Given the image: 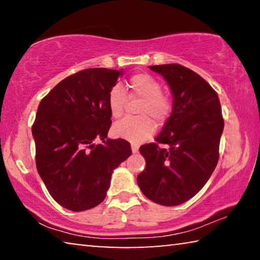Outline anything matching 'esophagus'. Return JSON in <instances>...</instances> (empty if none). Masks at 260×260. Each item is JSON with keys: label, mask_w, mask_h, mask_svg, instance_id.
I'll use <instances>...</instances> for the list:
<instances>
[{"label": "esophagus", "mask_w": 260, "mask_h": 260, "mask_svg": "<svg viewBox=\"0 0 260 260\" xmlns=\"http://www.w3.org/2000/svg\"><path fill=\"white\" fill-rule=\"evenodd\" d=\"M138 151H139V146H138V144L132 143V152H133V153H136Z\"/></svg>", "instance_id": "1"}]
</instances>
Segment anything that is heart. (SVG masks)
Instances as JSON below:
<instances>
[{"instance_id": "b5f03b06", "label": "heart", "mask_w": 260, "mask_h": 260, "mask_svg": "<svg viewBox=\"0 0 260 260\" xmlns=\"http://www.w3.org/2000/svg\"><path fill=\"white\" fill-rule=\"evenodd\" d=\"M129 99L143 100L140 104L139 118L126 117L112 127L116 138L132 142H142L155 132V121L158 126L165 124L172 112V101L161 91L160 82L148 73L134 74L129 79ZM128 96L120 86L111 88L108 95L109 111L113 118H119L125 111Z\"/></svg>"}]
</instances>
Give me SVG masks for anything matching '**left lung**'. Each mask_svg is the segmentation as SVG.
Segmentation results:
<instances>
[{
  "mask_svg": "<svg viewBox=\"0 0 260 260\" xmlns=\"http://www.w3.org/2000/svg\"><path fill=\"white\" fill-rule=\"evenodd\" d=\"M149 69L169 83L173 108L156 143L140 148L146 169L138 175V184L150 201L175 206L195 196L217 166L223 131L221 107L213 88L190 69L180 64ZM160 143L169 148H159Z\"/></svg>",
  "mask_w": 260,
  "mask_h": 260,
  "instance_id": "obj_1",
  "label": "left lung"
}]
</instances>
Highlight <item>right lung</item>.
Returning a JSON list of instances; mask_svg holds the SVG:
<instances>
[{"label": "right lung", "mask_w": 260, "mask_h": 260, "mask_svg": "<svg viewBox=\"0 0 260 260\" xmlns=\"http://www.w3.org/2000/svg\"><path fill=\"white\" fill-rule=\"evenodd\" d=\"M122 70L87 69L52 88L32 126L37 169L48 191L65 209L102 203L114 169L132 155L126 140H110L108 95ZM103 141L95 145L94 141Z\"/></svg>", "instance_id": "1"}]
</instances>
